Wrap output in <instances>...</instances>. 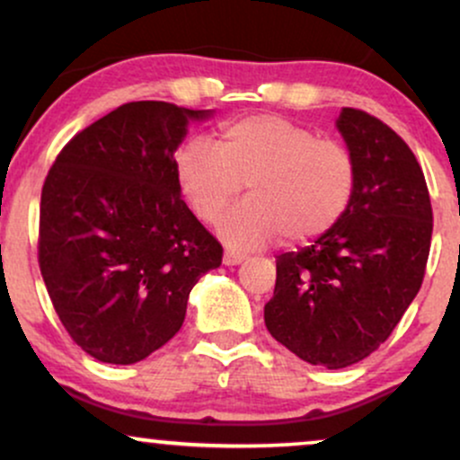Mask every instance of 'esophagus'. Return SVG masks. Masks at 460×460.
Returning a JSON list of instances; mask_svg holds the SVG:
<instances>
[{"label":"esophagus","mask_w":460,"mask_h":460,"mask_svg":"<svg viewBox=\"0 0 460 460\" xmlns=\"http://www.w3.org/2000/svg\"><path fill=\"white\" fill-rule=\"evenodd\" d=\"M242 261H246L244 252L231 251V248H226L225 255H223V263H225V266H237V263H242Z\"/></svg>","instance_id":"esophagus-1"}]
</instances>
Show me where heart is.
<instances>
[{
	"label": "heart",
	"instance_id": "heart-1",
	"mask_svg": "<svg viewBox=\"0 0 460 460\" xmlns=\"http://www.w3.org/2000/svg\"><path fill=\"white\" fill-rule=\"evenodd\" d=\"M177 181L192 212L235 248H261L281 237L309 244L344 220L357 194L358 168L341 142L277 114H255L220 129L216 145L190 140L177 155Z\"/></svg>",
	"mask_w": 460,
	"mask_h": 460
}]
</instances>
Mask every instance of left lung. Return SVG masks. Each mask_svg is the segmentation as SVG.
Here are the masks:
<instances>
[{
	"label": "left lung",
	"mask_w": 460,
	"mask_h": 460,
	"mask_svg": "<svg viewBox=\"0 0 460 460\" xmlns=\"http://www.w3.org/2000/svg\"><path fill=\"white\" fill-rule=\"evenodd\" d=\"M358 168L357 194L340 225L311 246L277 257L263 320L279 344L341 369L392 335L424 281L432 208L413 151L383 120L344 108L337 116Z\"/></svg>",
	"instance_id": "left-lung-1"
}]
</instances>
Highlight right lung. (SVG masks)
<instances>
[{
    "mask_svg": "<svg viewBox=\"0 0 460 460\" xmlns=\"http://www.w3.org/2000/svg\"><path fill=\"white\" fill-rule=\"evenodd\" d=\"M214 110L134 102L56 157L40 194L39 263L58 318L97 361L131 366L181 329L223 246L181 200L175 151Z\"/></svg>",
    "mask_w": 460,
    "mask_h": 460,
    "instance_id": "right-lung-1",
    "label": "right lung"
}]
</instances>
